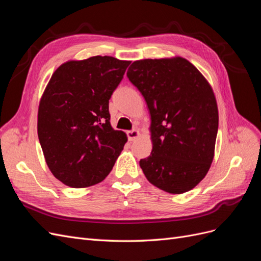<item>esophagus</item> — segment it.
I'll return each instance as SVG.
<instances>
[{"mask_svg": "<svg viewBox=\"0 0 261 261\" xmlns=\"http://www.w3.org/2000/svg\"><path fill=\"white\" fill-rule=\"evenodd\" d=\"M139 135H140L139 132L136 129H132V130L127 132V137H128V140H130V141L136 140L139 137Z\"/></svg>", "mask_w": 261, "mask_h": 261, "instance_id": "34e87169", "label": "esophagus"}]
</instances>
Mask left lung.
Masks as SVG:
<instances>
[{
  "label": "left lung",
  "instance_id": "8db88e82",
  "mask_svg": "<svg viewBox=\"0 0 261 261\" xmlns=\"http://www.w3.org/2000/svg\"><path fill=\"white\" fill-rule=\"evenodd\" d=\"M127 77L151 116L152 151L139 161L145 176L170 194L191 191L215 156L219 113L211 86L180 57L135 61Z\"/></svg>",
  "mask_w": 261,
  "mask_h": 261
}]
</instances>
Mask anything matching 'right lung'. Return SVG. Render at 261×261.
I'll list each match as a JSON object with an SVG mask.
<instances>
[{"label":"right lung","mask_w":261,"mask_h":261,"mask_svg":"<svg viewBox=\"0 0 261 261\" xmlns=\"http://www.w3.org/2000/svg\"><path fill=\"white\" fill-rule=\"evenodd\" d=\"M129 61L92 57L53 73L38 110V137L52 174L73 188L92 186L111 172L127 137L110 124L109 100Z\"/></svg>","instance_id":"1"}]
</instances>
